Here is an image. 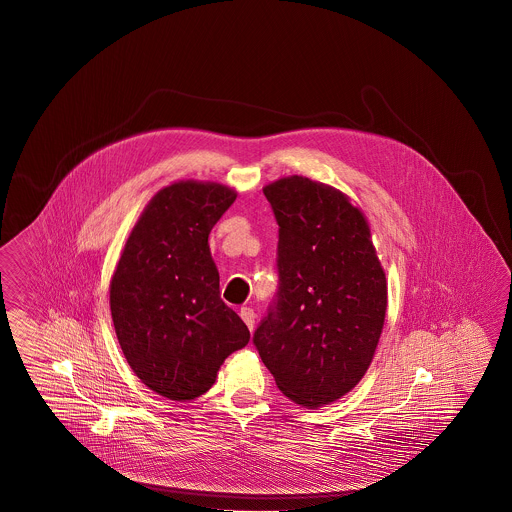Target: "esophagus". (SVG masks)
Returning <instances> with one entry per match:
<instances>
[{
  "label": "esophagus",
  "instance_id": "obj_1",
  "mask_svg": "<svg viewBox=\"0 0 512 512\" xmlns=\"http://www.w3.org/2000/svg\"><path fill=\"white\" fill-rule=\"evenodd\" d=\"M240 317L248 325L249 330H253V326H255V311L251 310V308H242L240 310Z\"/></svg>",
  "mask_w": 512,
  "mask_h": 512
}]
</instances>
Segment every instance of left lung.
Here are the masks:
<instances>
[{
  "label": "left lung",
  "instance_id": "left-lung-1",
  "mask_svg": "<svg viewBox=\"0 0 512 512\" xmlns=\"http://www.w3.org/2000/svg\"><path fill=\"white\" fill-rule=\"evenodd\" d=\"M263 193L279 225V291L253 343L279 390L317 409L368 372L387 315V276L368 219L343 191L295 174Z\"/></svg>",
  "mask_w": 512,
  "mask_h": 512
}]
</instances>
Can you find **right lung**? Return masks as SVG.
<instances>
[{"label": "right lung", "mask_w": 512, "mask_h": 512, "mask_svg": "<svg viewBox=\"0 0 512 512\" xmlns=\"http://www.w3.org/2000/svg\"><path fill=\"white\" fill-rule=\"evenodd\" d=\"M233 187L180 180L155 193L110 279V313L127 364L163 398L189 402L216 383L248 326L219 296L208 236Z\"/></svg>", "instance_id": "1"}]
</instances>
